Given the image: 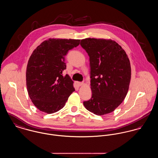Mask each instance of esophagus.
Here are the masks:
<instances>
[{"label":"esophagus","mask_w":158,"mask_h":158,"mask_svg":"<svg viewBox=\"0 0 158 158\" xmlns=\"http://www.w3.org/2000/svg\"><path fill=\"white\" fill-rule=\"evenodd\" d=\"M77 84L78 86H83L84 83L83 82H77Z\"/></svg>","instance_id":"obj_1"}]
</instances>
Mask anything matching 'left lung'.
Returning a JSON list of instances; mask_svg holds the SVG:
<instances>
[{
	"label": "left lung",
	"instance_id": "obj_1",
	"mask_svg": "<svg viewBox=\"0 0 158 158\" xmlns=\"http://www.w3.org/2000/svg\"><path fill=\"white\" fill-rule=\"evenodd\" d=\"M81 46L89 56L92 95L83 102L86 109L97 115L115 110L124 100L131 79L130 60L115 41L88 38Z\"/></svg>",
	"mask_w": 158,
	"mask_h": 158
}]
</instances>
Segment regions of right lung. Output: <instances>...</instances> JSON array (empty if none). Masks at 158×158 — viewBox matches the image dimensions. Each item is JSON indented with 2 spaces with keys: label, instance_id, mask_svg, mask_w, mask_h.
Listing matches in <instances>:
<instances>
[{
  "label": "right lung",
  "instance_id": "obj_1",
  "mask_svg": "<svg viewBox=\"0 0 158 158\" xmlns=\"http://www.w3.org/2000/svg\"><path fill=\"white\" fill-rule=\"evenodd\" d=\"M80 40L49 39L38 46L29 57L26 72L30 99L40 111L53 114L61 109L75 89L66 69L65 56Z\"/></svg>",
  "mask_w": 158,
  "mask_h": 158
}]
</instances>
